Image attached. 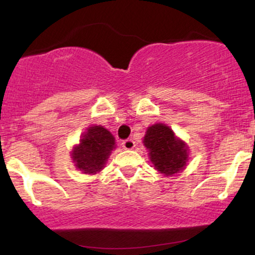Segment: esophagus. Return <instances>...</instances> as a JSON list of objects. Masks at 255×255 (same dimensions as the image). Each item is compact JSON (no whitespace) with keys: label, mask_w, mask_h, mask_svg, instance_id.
Returning a JSON list of instances; mask_svg holds the SVG:
<instances>
[{"label":"esophagus","mask_w":255,"mask_h":255,"mask_svg":"<svg viewBox=\"0 0 255 255\" xmlns=\"http://www.w3.org/2000/svg\"><path fill=\"white\" fill-rule=\"evenodd\" d=\"M122 147L125 150H133L135 147V141L133 139H126L124 142H122Z\"/></svg>","instance_id":"esophagus-1"}]
</instances>
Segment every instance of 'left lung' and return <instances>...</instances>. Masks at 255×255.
I'll list each match as a JSON object with an SVG mask.
<instances>
[{"label": "left lung", "instance_id": "1", "mask_svg": "<svg viewBox=\"0 0 255 255\" xmlns=\"http://www.w3.org/2000/svg\"><path fill=\"white\" fill-rule=\"evenodd\" d=\"M144 145L154 169L164 176L182 171L188 160V147L166 125L156 124L147 128Z\"/></svg>", "mask_w": 255, "mask_h": 255}]
</instances>
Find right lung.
I'll return each mask as SVG.
<instances>
[{"label":"right lung","mask_w":255,"mask_h":255,"mask_svg":"<svg viewBox=\"0 0 255 255\" xmlns=\"http://www.w3.org/2000/svg\"><path fill=\"white\" fill-rule=\"evenodd\" d=\"M115 148V137L103 126H92L81 136L79 145L72 151L74 165L84 174H97L104 168L111 151Z\"/></svg>","instance_id":"obj_1"}]
</instances>
